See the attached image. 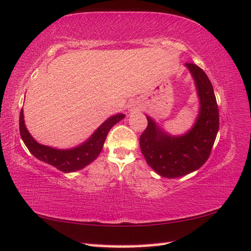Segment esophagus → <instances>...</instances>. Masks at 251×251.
I'll return each instance as SVG.
<instances>
[{
  "mask_svg": "<svg viewBox=\"0 0 251 251\" xmlns=\"http://www.w3.org/2000/svg\"><path fill=\"white\" fill-rule=\"evenodd\" d=\"M129 107H130V111H135V110H138V109H139L138 102H136V101H131Z\"/></svg>",
  "mask_w": 251,
  "mask_h": 251,
  "instance_id": "34e87169",
  "label": "esophagus"
}]
</instances>
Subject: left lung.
Here are the masks:
<instances>
[{
    "instance_id": "left-lung-1",
    "label": "left lung",
    "mask_w": 251,
    "mask_h": 251,
    "mask_svg": "<svg viewBox=\"0 0 251 251\" xmlns=\"http://www.w3.org/2000/svg\"><path fill=\"white\" fill-rule=\"evenodd\" d=\"M199 97V114L194 126L180 136L169 135L147 115L148 127L140 137V149L148 165L160 176L174 178L194 172L205 164L219 129V113L213 85L206 74L186 63Z\"/></svg>"
}]
</instances>
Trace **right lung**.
<instances>
[{
  "label": "right lung",
  "mask_w": 251,
  "mask_h": 251,
  "mask_svg": "<svg viewBox=\"0 0 251 251\" xmlns=\"http://www.w3.org/2000/svg\"><path fill=\"white\" fill-rule=\"evenodd\" d=\"M125 118V114L119 113L112 115L99 126L94 133L80 145L73 149L61 150L43 145L35 140L28 132L25 124V115L23 109H21L19 119L20 136L23 142L26 145L31 154L46 164L55 167L57 170L69 173L78 170H82L84 167L94 161L100 154L103 148L104 140L107 138L109 130L121 120Z\"/></svg>",
  "instance_id": "obj_1"
}]
</instances>
